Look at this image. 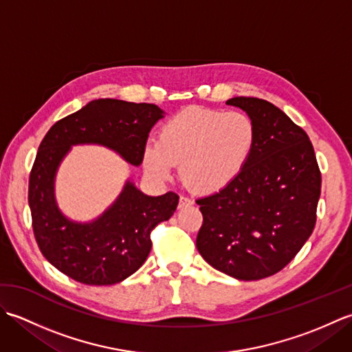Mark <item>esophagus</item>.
Listing matches in <instances>:
<instances>
[{"label":"esophagus","instance_id":"esophagus-1","mask_svg":"<svg viewBox=\"0 0 352 352\" xmlns=\"http://www.w3.org/2000/svg\"><path fill=\"white\" fill-rule=\"evenodd\" d=\"M193 204V201L190 199V198H188V197H180V204H178V207H186V206H192Z\"/></svg>","mask_w":352,"mask_h":352}]
</instances>
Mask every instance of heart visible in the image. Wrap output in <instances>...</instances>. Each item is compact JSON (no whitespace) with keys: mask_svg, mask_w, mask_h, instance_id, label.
<instances>
[{"mask_svg":"<svg viewBox=\"0 0 352 352\" xmlns=\"http://www.w3.org/2000/svg\"><path fill=\"white\" fill-rule=\"evenodd\" d=\"M252 145V122L241 111L190 107L163 126L157 145L146 146L144 166L149 175L164 178L172 163H182L186 184L214 192L234 180Z\"/></svg>","mask_w":352,"mask_h":352,"instance_id":"b5f03b06","label":"heart"}]
</instances>
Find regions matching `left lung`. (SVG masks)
<instances>
[{"label":"left lung","instance_id":"obj_1","mask_svg":"<svg viewBox=\"0 0 352 352\" xmlns=\"http://www.w3.org/2000/svg\"><path fill=\"white\" fill-rule=\"evenodd\" d=\"M227 104L251 119L254 145L233 182L197 199V248L218 271L260 280L281 271L310 237L320 170L307 133L272 102L234 96Z\"/></svg>","mask_w":352,"mask_h":352}]
</instances>
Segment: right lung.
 I'll list each match as a JSON object with an SVG mask.
<instances>
[{"mask_svg": "<svg viewBox=\"0 0 352 352\" xmlns=\"http://www.w3.org/2000/svg\"><path fill=\"white\" fill-rule=\"evenodd\" d=\"M164 115L155 104L101 98L57 121L45 134L30 174L28 204L41 252L69 278L110 286L136 272L151 251L149 233L174 214L178 195H146L129 178L98 218L78 222L58 208L54 188L58 166L76 145L106 146L139 166L148 134Z\"/></svg>", "mask_w": 352, "mask_h": 352, "instance_id": "1", "label": "right lung"}]
</instances>
